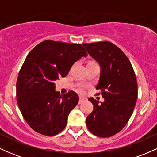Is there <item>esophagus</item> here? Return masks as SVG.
Masks as SVG:
<instances>
[{"instance_id":"obj_1","label":"esophagus","mask_w":157,"mask_h":157,"mask_svg":"<svg viewBox=\"0 0 157 157\" xmlns=\"http://www.w3.org/2000/svg\"><path fill=\"white\" fill-rule=\"evenodd\" d=\"M86 100H87V99H86V98H85V97H80V100H79V104L82 103V102H86Z\"/></svg>"}]
</instances>
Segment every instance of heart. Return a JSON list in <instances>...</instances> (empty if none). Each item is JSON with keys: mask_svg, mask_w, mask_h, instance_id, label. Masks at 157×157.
<instances>
[{"mask_svg": "<svg viewBox=\"0 0 157 157\" xmlns=\"http://www.w3.org/2000/svg\"><path fill=\"white\" fill-rule=\"evenodd\" d=\"M77 91H79V92H80V93H82V92H84V91H85V88H84V86H80V87L78 88V89H77Z\"/></svg>", "mask_w": 157, "mask_h": 157, "instance_id": "heart-1", "label": "heart"}]
</instances>
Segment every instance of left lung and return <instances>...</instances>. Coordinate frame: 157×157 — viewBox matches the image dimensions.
Returning <instances> with one entry per match:
<instances>
[{"label":"left lung","mask_w":157,"mask_h":157,"mask_svg":"<svg viewBox=\"0 0 157 157\" xmlns=\"http://www.w3.org/2000/svg\"><path fill=\"white\" fill-rule=\"evenodd\" d=\"M88 53L100 66L97 89L105 101L90 97L93 111L86 118L90 132L100 137L113 136L125 127L137 99V82L130 60L116 45L109 41L84 44Z\"/></svg>","instance_id":"obj_1"}]
</instances>
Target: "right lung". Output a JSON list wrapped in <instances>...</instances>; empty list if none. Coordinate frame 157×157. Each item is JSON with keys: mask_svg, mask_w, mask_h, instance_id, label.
Wrapping results in <instances>:
<instances>
[{"mask_svg": "<svg viewBox=\"0 0 157 157\" xmlns=\"http://www.w3.org/2000/svg\"><path fill=\"white\" fill-rule=\"evenodd\" d=\"M86 56L82 45L50 40L27 55L17 77V102L23 118L36 132L54 136L65 128L79 97L73 91L60 95L55 91V82L66 77L72 65Z\"/></svg>", "mask_w": 157, "mask_h": 157, "instance_id": "1", "label": "right lung"}]
</instances>
